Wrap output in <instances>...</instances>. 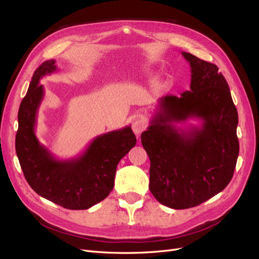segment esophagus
Listing matches in <instances>:
<instances>
[{"mask_svg":"<svg viewBox=\"0 0 259 259\" xmlns=\"http://www.w3.org/2000/svg\"><path fill=\"white\" fill-rule=\"evenodd\" d=\"M132 128H133V132L135 133V135L139 136L140 134H142V132L146 128V123L144 120L138 119L134 123H133Z\"/></svg>","mask_w":259,"mask_h":259,"instance_id":"1","label":"esophagus"}]
</instances>
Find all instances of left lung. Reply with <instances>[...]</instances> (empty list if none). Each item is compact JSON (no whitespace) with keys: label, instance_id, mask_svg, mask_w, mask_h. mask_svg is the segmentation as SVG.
I'll use <instances>...</instances> for the list:
<instances>
[{"label":"left lung","instance_id":"1","mask_svg":"<svg viewBox=\"0 0 259 259\" xmlns=\"http://www.w3.org/2000/svg\"><path fill=\"white\" fill-rule=\"evenodd\" d=\"M190 64V90L159 99L142 144L150 159V189L174 209L197 206L230 183L239 155L238 111L216 65L183 52ZM189 118L200 127L177 125Z\"/></svg>","mask_w":259,"mask_h":259}]
</instances>
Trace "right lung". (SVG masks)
<instances>
[{"label":"right lung","instance_id":"1","mask_svg":"<svg viewBox=\"0 0 259 259\" xmlns=\"http://www.w3.org/2000/svg\"><path fill=\"white\" fill-rule=\"evenodd\" d=\"M55 59L44 61L30 82L18 111L16 153L30 187L41 197L68 209H86L113 189L116 166L136 145L131 125L94 138L75 158L58 160L35 136L36 116L43 97V76L57 70Z\"/></svg>","mask_w":259,"mask_h":259}]
</instances>
